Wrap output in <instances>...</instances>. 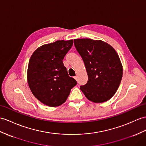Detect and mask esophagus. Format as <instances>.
<instances>
[{
  "mask_svg": "<svg viewBox=\"0 0 146 146\" xmlns=\"http://www.w3.org/2000/svg\"><path fill=\"white\" fill-rule=\"evenodd\" d=\"M74 79H75L76 80H77V76H74Z\"/></svg>",
  "mask_w": 146,
  "mask_h": 146,
  "instance_id": "34e87169",
  "label": "esophagus"
}]
</instances>
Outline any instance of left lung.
I'll return each instance as SVG.
<instances>
[{
  "label": "left lung",
  "instance_id": "left-lung-1",
  "mask_svg": "<svg viewBox=\"0 0 146 146\" xmlns=\"http://www.w3.org/2000/svg\"><path fill=\"white\" fill-rule=\"evenodd\" d=\"M74 45L84 62L88 81L81 85L88 100L102 103L110 100L118 90L123 76V67L112 46L89 38L74 40Z\"/></svg>",
  "mask_w": 146,
  "mask_h": 146
}]
</instances>
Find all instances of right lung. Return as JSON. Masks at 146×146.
<instances>
[{
  "label": "right lung",
  "instance_id": "obj_1",
  "mask_svg": "<svg viewBox=\"0 0 146 146\" xmlns=\"http://www.w3.org/2000/svg\"><path fill=\"white\" fill-rule=\"evenodd\" d=\"M73 40H58L41 46L31 55L28 66V85L38 100L58 106L67 100L77 81L69 76L63 59Z\"/></svg>",
  "mask_w": 146,
  "mask_h": 146
}]
</instances>
